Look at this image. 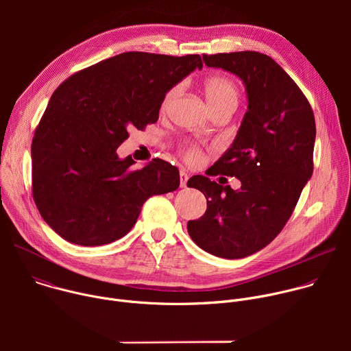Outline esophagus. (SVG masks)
Wrapping results in <instances>:
<instances>
[{
	"mask_svg": "<svg viewBox=\"0 0 351 351\" xmlns=\"http://www.w3.org/2000/svg\"><path fill=\"white\" fill-rule=\"evenodd\" d=\"M179 176H180V187H186V184H187V180H189V175H187V172H184V171H180Z\"/></svg>",
	"mask_w": 351,
	"mask_h": 351,
	"instance_id": "esophagus-1",
	"label": "esophagus"
}]
</instances>
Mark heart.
I'll return each instance as SVG.
<instances>
[{"mask_svg":"<svg viewBox=\"0 0 351 351\" xmlns=\"http://www.w3.org/2000/svg\"><path fill=\"white\" fill-rule=\"evenodd\" d=\"M204 87H206V93H207L210 103L215 111H219L221 108H225V107L236 108V106L239 103L240 93H239L237 84L232 79H229L226 76L215 75L206 80ZM180 91H182L180 83L172 86L167 91V94L162 98V103H161L162 111H167L171 108V106L175 101V98L180 94ZM183 157L189 164H198L203 160V152H202V148L195 144H187L183 148Z\"/></svg>","mask_w":351,"mask_h":351,"instance_id":"1","label":"heart"}]
</instances>
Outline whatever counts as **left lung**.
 Instances as JSON below:
<instances>
[{
  "mask_svg": "<svg viewBox=\"0 0 351 351\" xmlns=\"http://www.w3.org/2000/svg\"><path fill=\"white\" fill-rule=\"evenodd\" d=\"M203 60L245 86L248 110L237 136L207 173L234 176L241 187L191 176L187 186L203 191L207 211L187 222V232L213 256L243 258L268 245L291 217L314 171L315 119L307 97L271 57L239 51Z\"/></svg>",
  "mask_w": 351,
  "mask_h": 351,
  "instance_id": "8db88e82",
  "label": "left lung"
}]
</instances>
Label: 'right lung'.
Segmentation results:
<instances>
[{
  "label": "right lung",
  "instance_id": "obj_1",
  "mask_svg": "<svg viewBox=\"0 0 351 351\" xmlns=\"http://www.w3.org/2000/svg\"><path fill=\"white\" fill-rule=\"evenodd\" d=\"M198 54L129 51L82 69L53 93L32 141V193L62 239L103 245L123 237L145 199L179 187V169L156 158L134 168L118 158L129 130L156 123L167 91L194 69Z\"/></svg>",
  "mask_w": 351,
  "mask_h": 351
}]
</instances>
